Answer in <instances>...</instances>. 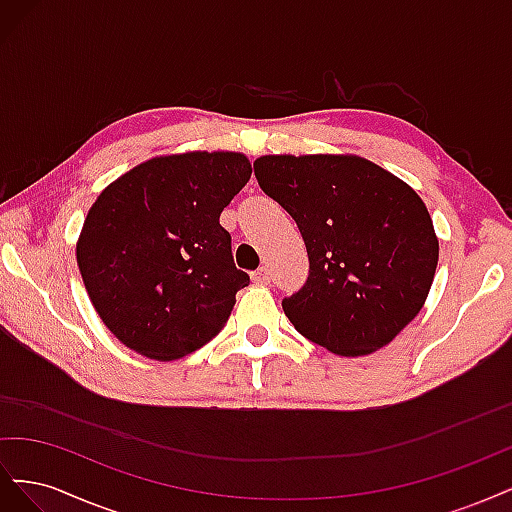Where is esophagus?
Masks as SVG:
<instances>
[{
  "label": "esophagus",
  "instance_id": "esophagus-1",
  "mask_svg": "<svg viewBox=\"0 0 512 512\" xmlns=\"http://www.w3.org/2000/svg\"><path fill=\"white\" fill-rule=\"evenodd\" d=\"M252 282L254 284H258V286H265V284H269V280H271V277H269V271L265 269V267H260V269H256V271H252Z\"/></svg>",
  "mask_w": 512,
  "mask_h": 512
}]
</instances>
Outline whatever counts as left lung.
<instances>
[{"label": "left lung", "instance_id": "left-lung-1", "mask_svg": "<svg viewBox=\"0 0 512 512\" xmlns=\"http://www.w3.org/2000/svg\"><path fill=\"white\" fill-rule=\"evenodd\" d=\"M254 173L307 247V282L282 301L294 329L339 356L391 344L423 309L438 267L421 196L350 153L262 156Z\"/></svg>", "mask_w": 512, "mask_h": 512}]
</instances>
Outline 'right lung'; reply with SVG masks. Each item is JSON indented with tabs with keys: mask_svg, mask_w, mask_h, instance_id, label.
<instances>
[{
	"mask_svg": "<svg viewBox=\"0 0 512 512\" xmlns=\"http://www.w3.org/2000/svg\"><path fill=\"white\" fill-rule=\"evenodd\" d=\"M252 177L235 151L151 158L100 192L76 262L121 344L175 361L218 335L250 275L235 267L220 215Z\"/></svg>",
	"mask_w": 512,
	"mask_h": 512,
	"instance_id": "1",
	"label": "right lung"
}]
</instances>
